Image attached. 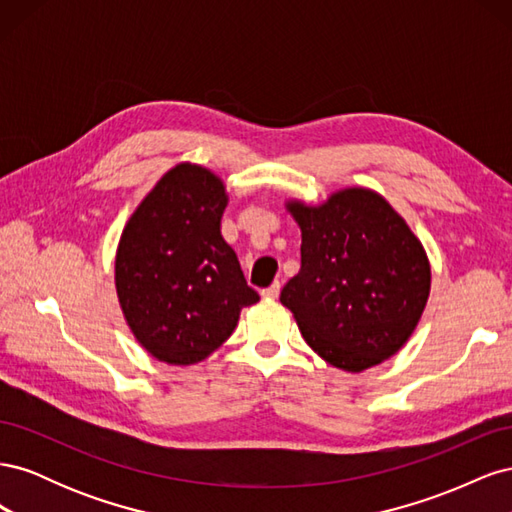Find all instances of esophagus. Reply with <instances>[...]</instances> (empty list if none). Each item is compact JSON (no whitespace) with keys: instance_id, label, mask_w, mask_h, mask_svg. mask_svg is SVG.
<instances>
[{"instance_id":"esophagus-1","label":"esophagus","mask_w":512,"mask_h":512,"mask_svg":"<svg viewBox=\"0 0 512 512\" xmlns=\"http://www.w3.org/2000/svg\"><path fill=\"white\" fill-rule=\"evenodd\" d=\"M280 290H282V284L280 282H273L269 288L262 290V299H277L280 297Z\"/></svg>"}]
</instances>
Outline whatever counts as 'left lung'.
<instances>
[{
    "instance_id": "obj_1",
    "label": "left lung",
    "mask_w": 512,
    "mask_h": 512,
    "mask_svg": "<svg viewBox=\"0 0 512 512\" xmlns=\"http://www.w3.org/2000/svg\"><path fill=\"white\" fill-rule=\"evenodd\" d=\"M286 209L301 228V271L280 301L307 346L352 374L391 359L429 299L423 243L367 188L333 192L322 205L288 200Z\"/></svg>"
}]
</instances>
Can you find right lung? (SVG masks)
<instances>
[{
  "instance_id": "obj_1",
  "label": "right lung",
  "mask_w": 512,
  "mask_h": 512,
  "mask_svg": "<svg viewBox=\"0 0 512 512\" xmlns=\"http://www.w3.org/2000/svg\"><path fill=\"white\" fill-rule=\"evenodd\" d=\"M224 181L181 162L153 185L121 232L115 288L136 342L168 365H194L260 297L220 232Z\"/></svg>"
}]
</instances>
